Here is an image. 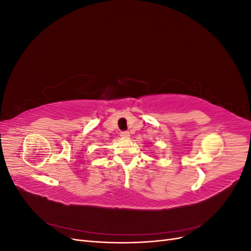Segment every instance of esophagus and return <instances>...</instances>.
<instances>
[{
  "label": "esophagus",
  "instance_id": "34e87169",
  "mask_svg": "<svg viewBox=\"0 0 251 251\" xmlns=\"http://www.w3.org/2000/svg\"><path fill=\"white\" fill-rule=\"evenodd\" d=\"M120 136H121V137H123V138H128V137H130V133L126 132V131L121 132V133H120Z\"/></svg>",
  "mask_w": 251,
  "mask_h": 251
}]
</instances>
